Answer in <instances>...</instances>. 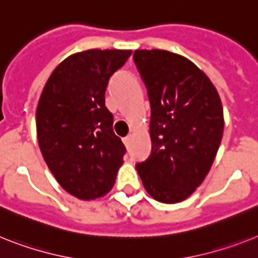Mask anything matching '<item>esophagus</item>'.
Segmentation results:
<instances>
[{
	"mask_svg": "<svg viewBox=\"0 0 258 258\" xmlns=\"http://www.w3.org/2000/svg\"><path fill=\"white\" fill-rule=\"evenodd\" d=\"M131 139H133V136H131V135L125 136V138H123V143H124L125 146L128 147V146H130V143H131Z\"/></svg>",
	"mask_w": 258,
	"mask_h": 258,
	"instance_id": "34e87169",
	"label": "esophagus"
}]
</instances>
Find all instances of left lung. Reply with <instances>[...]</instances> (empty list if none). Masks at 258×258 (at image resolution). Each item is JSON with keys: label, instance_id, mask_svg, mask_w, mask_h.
<instances>
[{"label": "left lung", "instance_id": "8db88e82", "mask_svg": "<svg viewBox=\"0 0 258 258\" xmlns=\"http://www.w3.org/2000/svg\"><path fill=\"white\" fill-rule=\"evenodd\" d=\"M134 61L151 103L152 151L136 169L156 201L177 203L203 182L222 142L219 94L190 60L164 49H136Z\"/></svg>", "mask_w": 258, "mask_h": 258}]
</instances>
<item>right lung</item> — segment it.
I'll return each mask as SVG.
<instances>
[{"label":"right lung","mask_w":258,"mask_h":258,"mask_svg":"<svg viewBox=\"0 0 258 258\" xmlns=\"http://www.w3.org/2000/svg\"><path fill=\"white\" fill-rule=\"evenodd\" d=\"M130 49H88L67 57L49 76L36 107V134L45 164L64 190L79 199L110 191L125 147L105 106L109 80Z\"/></svg>","instance_id":"right-lung-1"}]
</instances>
